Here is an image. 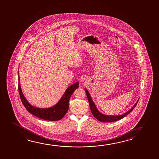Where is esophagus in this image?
<instances>
[{
    "label": "esophagus",
    "instance_id": "1",
    "mask_svg": "<svg viewBox=\"0 0 159 159\" xmlns=\"http://www.w3.org/2000/svg\"><path fill=\"white\" fill-rule=\"evenodd\" d=\"M82 83L84 84H85L86 83V80L85 78H83L82 79Z\"/></svg>",
    "mask_w": 159,
    "mask_h": 159
}]
</instances>
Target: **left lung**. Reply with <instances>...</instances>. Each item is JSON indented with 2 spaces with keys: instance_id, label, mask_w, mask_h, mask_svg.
<instances>
[{
  "instance_id": "8db88e82",
  "label": "left lung",
  "mask_w": 159,
  "mask_h": 159,
  "mask_svg": "<svg viewBox=\"0 0 159 159\" xmlns=\"http://www.w3.org/2000/svg\"><path fill=\"white\" fill-rule=\"evenodd\" d=\"M85 91L86 93V96L88 99L89 102V105H90V107L91 109V111L92 114L93 115L94 117L96 118L97 120H99L101 122H114V121H116L117 120H120L122 119L123 117L126 116L127 115L129 114V113L133 111V109L135 107L136 105L138 104V102H136L135 104L133 106V107L131 109L128 111V112H126L124 114L121 115H117V116H113V115H105L102 114V113L99 112V111L97 109L93 101L91 99V96L90 95V94L89 93L88 91L86 90V89H85Z\"/></svg>"
}]
</instances>
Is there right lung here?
<instances>
[{
    "mask_svg": "<svg viewBox=\"0 0 159 159\" xmlns=\"http://www.w3.org/2000/svg\"><path fill=\"white\" fill-rule=\"evenodd\" d=\"M79 83L77 82L73 84L71 86H69L65 91V93L63 95L59 102L54 107L47 108V109H41L31 106L22 93L20 80L19 78L18 90L21 102L23 104L24 106L28 111V112L34 115L35 116L40 118L42 119L49 121H57L61 119L68 111L69 105V102L70 98V96L79 87Z\"/></svg>",
    "mask_w": 159,
    "mask_h": 159,
    "instance_id": "right-lung-1",
    "label": "right lung"
}]
</instances>
